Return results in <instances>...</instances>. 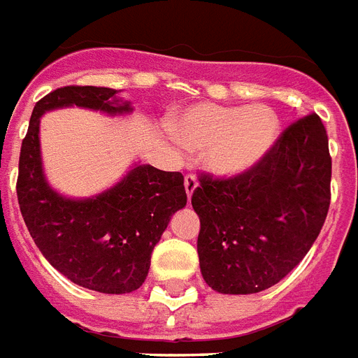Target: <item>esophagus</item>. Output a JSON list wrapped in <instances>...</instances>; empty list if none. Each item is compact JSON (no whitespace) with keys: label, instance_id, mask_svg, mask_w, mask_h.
I'll return each instance as SVG.
<instances>
[{"label":"esophagus","instance_id":"obj_1","mask_svg":"<svg viewBox=\"0 0 358 358\" xmlns=\"http://www.w3.org/2000/svg\"><path fill=\"white\" fill-rule=\"evenodd\" d=\"M196 188H197L196 176H194V173H188V176L185 177V190H187L188 199L192 197V194H194V190H196Z\"/></svg>","mask_w":358,"mask_h":358}]
</instances>
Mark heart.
Wrapping results in <instances>:
<instances>
[{
	"label": "heart",
	"mask_w": 358,
	"mask_h": 358,
	"mask_svg": "<svg viewBox=\"0 0 358 358\" xmlns=\"http://www.w3.org/2000/svg\"><path fill=\"white\" fill-rule=\"evenodd\" d=\"M173 133L187 150H207L205 166L214 176L238 177L270 153L279 136V120L264 105L199 103L176 120Z\"/></svg>",
	"instance_id": "1"
}]
</instances>
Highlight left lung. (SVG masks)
Listing matches in <instances>:
<instances>
[{
	"mask_svg": "<svg viewBox=\"0 0 358 358\" xmlns=\"http://www.w3.org/2000/svg\"><path fill=\"white\" fill-rule=\"evenodd\" d=\"M331 203V155L318 114L296 120L238 177L199 176L192 207L201 275L220 294H257L287 277L318 238Z\"/></svg>",
	"mask_w": 358,
	"mask_h": 358,
	"instance_id": "obj_1",
	"label": "left lung"
}]
</instances>
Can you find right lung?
Masks as SVG:
<instances>
[{
    "label": "right lung",
    "instance_id": "right-lung-1",
    "mask_svg": "<svg viewBox=\"0 0 358 358\" xmlns=\"http://www.w3.org/2000/svg\"><path fill=\"white\" fill-rule=\"evenodd\" d=\"M131 113L116 90L105 87H62L40 99L22 142L16 194L24 222L42 255L66 279L103 294H127L142 287L151 253L187 205L185 177L136 164L107 192L87 199L64 197L48 185L40 159V116L62 107Z\"/></svg>",
    "mask_w": 358,
    "mask_h": 358
}]
</instances>
